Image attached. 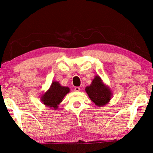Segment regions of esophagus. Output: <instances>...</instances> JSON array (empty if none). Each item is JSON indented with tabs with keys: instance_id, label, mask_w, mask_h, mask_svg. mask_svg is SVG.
I'll use <instances>...</instances> for the list:
<instances>
[{
	"instance_id": "esophagus-1",
	"label": "esophagus",
	"mask_w": 153,
	"mask_h": 153,
	"mask_svg": "<svg viewBox=\"0 0 153 153\" xmlns=\"http://www.w3.org/2000/svg\"><path fill=\"white\" fill-rule=\"evenodd\" d=\"M74 91H76V92H79L80 91V88L79 87V86H76V87L74 88Z\"/></svg>"
}]
</instances>
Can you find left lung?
<instances>
[{
  "instance_id": "left-lung-1",
  "label": "left lung",
  "mask_w": 153,
  "mask_h": 153,
  "mask_svg": "<svg viewBox=\"0 0 153 153\" xmlns=\"http://www.w3.org/2000/svg\"><path fill=\"white\" fill-rule=\"evenodd\" d=\"M85 91L90 99L99 107L108 104L112 97L111 88L103 82L99 75L94 76L91 84L85 88Z\"/></svg>"
}]
</instances>
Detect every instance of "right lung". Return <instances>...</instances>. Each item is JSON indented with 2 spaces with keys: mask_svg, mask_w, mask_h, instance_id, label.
<instances>
[{
  "mask_svg": "<svg viewBox=\"0 0 153 153\" xmlns=\"http://www.w3.org/2000/svg\"><path fill=\"white\" fill-rule=\"evenodd\" d=\"M70 92L67 86H61L58 81H53L47 92L41 97V101L45 106L53 110H56L62 99Z\"/></svg>",
  "mask_w": 153,
  "mask_h": 153,
  "instance_id": "right-lung-1",
  "label": "right lung"
}]
</instances>
